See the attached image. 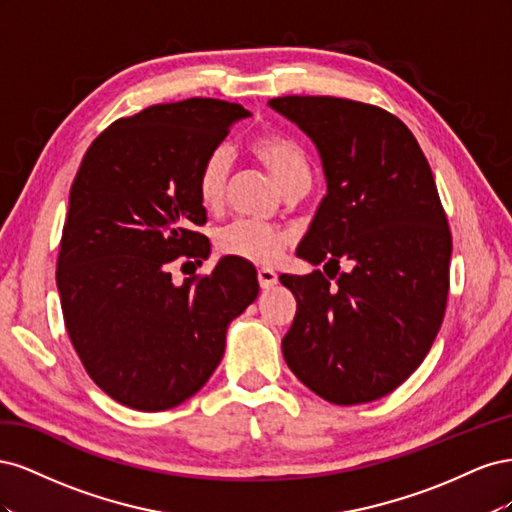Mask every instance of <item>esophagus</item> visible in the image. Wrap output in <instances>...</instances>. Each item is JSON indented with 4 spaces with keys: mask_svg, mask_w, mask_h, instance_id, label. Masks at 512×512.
I'll return each mask as SVG.
<instances>
[{
    "mask_svg": "<svg viewBox=\"0 0 512 512\" xmlns=\"http://www.w3.org/2000/svg\"><path fill=\"white\" fill-rule=\"evenodd\" d=\"M258 284L262 290H269L277 284V273L271 269H258Z\"/></svg>",
    "mask_w": 512,
    "mask_h": 512,
    "instance_id": "34e87169",
    "label": "esophagus"
}]
</instances>
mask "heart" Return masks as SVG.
Here are the masks:
<instances>
[{
  "instance_id": "1",
  "label": "heart",
  "mask_w": 512,
  "mask_h": 512,
  "mask_svg": "<svg viewBox=\"0 0 512 512\" xmlns=\"http://www.w3.org/2000/svg\"><path fill=\"white\" fill-rule=\"evenodd\" d=\"M254 156L269 168L275 181L286 190L288 185L309 179V164L305 151L297 141L282 134H265L252 143ZM232 153L230 147L220 145L207 153L196 177V194L200 205L207 209L218 207L230 175ZM290 243L284 228H277L258 220H235L218 230L215 245L226 256H235L252 262V265H273L282 258Z\"/></svg>"
}]
</instances>
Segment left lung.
I'll return each instance as SVG.
<instances>
[{"mask_svg": "<svg viewBox=\"0 0 512 512\" xmlns=\"http://www.w3.org/2000/svg\"><path fill=\"white\" fill-rule=\"evenodd\" d=\"M269 106L312 138L327 177L297 256L335 267L280 275L297 299L284 359L331 404H367L406 382L440 331L453 241L436 181L406 123L380 106L331 96Z\"/></svg>", "mask_w": 512, "mask_h": 512, "instance_id": "1", "label": "left lung"}]
</instances>
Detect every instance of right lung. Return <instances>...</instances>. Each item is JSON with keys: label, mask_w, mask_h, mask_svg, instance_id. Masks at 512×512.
Listing matches in <instances>:
<instances>
[{"label": "right lung", "mask_w": 512, "mask_h": 512, "mask_svg": "<svg viewBox=\"0 0 512 512\" xmlns=\"http://www.w3.org/2000/svg\"><path fill=\"white\" fill-rule=\"evenodd\" d=\"M241 104L190 98L111 123L81 162L59 243L57 288L89 378L119 404L160 412L203 389L232 318L258 297L256 269L224 256L173 284L175 260H207L196 177Z\"/></svg>", "instance_id": "add662e5"}]
</instances>
